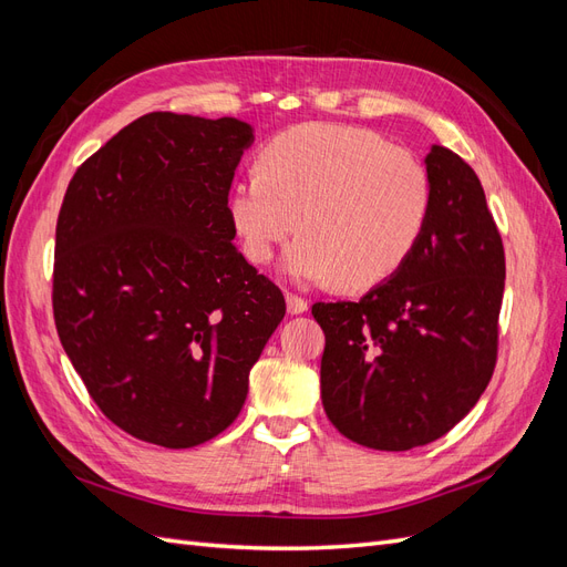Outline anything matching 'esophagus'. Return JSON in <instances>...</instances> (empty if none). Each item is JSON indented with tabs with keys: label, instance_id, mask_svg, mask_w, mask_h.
<instances>
[{
	"label": "esophagus",
	"instance_id": "obj_1",
	"mask_svg": "<svg viewBox=\"0 0 567 567\" xmlns=\"http://www.w3.org/2000/svg\"><path fill=\"white\" fill-rule=\"evenodd\" d=\"M286 307H288L290 315H302V312L310 310V302H307V300L300 298V296L288 293V296H286Z\"/></svg>",
	"mask_w": 567,
	"mask_h": 567
}]
</instances>
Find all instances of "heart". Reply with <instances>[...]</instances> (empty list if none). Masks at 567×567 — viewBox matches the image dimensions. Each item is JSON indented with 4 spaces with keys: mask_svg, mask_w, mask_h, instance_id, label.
I'll list each match as a JSON object with an SVG mask.
<instances>
[{
    "mask_svg": "<svg viewBox=\"0 0 567 567\" xmlns=\"http://www.w3.org/2000/svg\"><path fill=\"white\" fill-rule=\"evenodd\" d=\"M250 262L267 265L300 225L284 269L296 284L342 277L383 284L419 246L433 210V177L414 153L350 125H300L265 146L260 169L227 200Z\"/></svg>",
    "mask_w": 567,
    "mask_h": 567,
    "instance_id": "1",
    "label": "heart"
}]
</instances>
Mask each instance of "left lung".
I'll list each match as a JSON object with an SVG mask.
<instances>
[{"mask_svg":"<svg viewBox=\"0 0 567 567\" xmlns=\"http://www.w3.org/2000/svg\"><path fill=\"white\" fill-rule=\"evenodd\" d=\"M433 210L409 260L357 302H317L321 402L348 440L381 452L435 442L485 392L499 348L506 257L483 184L433 146Z\"/></svg>","mask_w":567,"mask_h":567,"instance_id":"obj_1","label":"left lung"}]
</instances>
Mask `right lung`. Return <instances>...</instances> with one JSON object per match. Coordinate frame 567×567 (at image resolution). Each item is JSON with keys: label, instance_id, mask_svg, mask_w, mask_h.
<instances>
[{"label": "right lung", "instance_id": "right-lung-1", "mask_svg": "<svg viewBox=\"0 0 567 567\" xmlns=\"http://www.w3.org/2000/svg\"><path fill=\"white\" fill-rule=\"evenodd\" d=\"M252 130L146 113L84 161L56 221L54 321L104 416L167 450L234 423L286 315L234 246L229 188Z\"/></svg>", "mask_w": 567, "mask_h": 567}]
</instances>
